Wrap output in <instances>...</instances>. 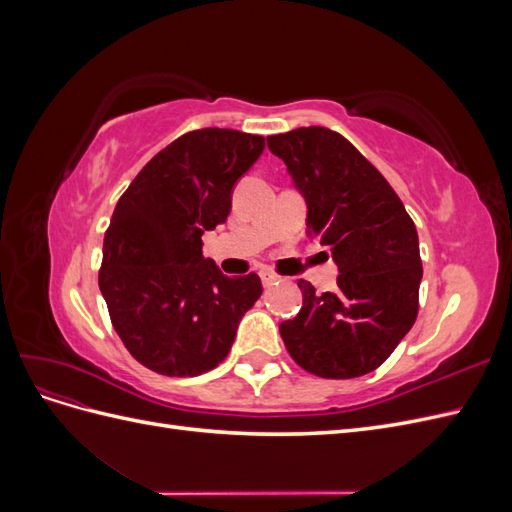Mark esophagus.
I'll list each match as a JSON object with an SVG mask.
<instances>
[{"mask_svg": "<svg viewBox=\"0 0 512 512\" xmlns=\"http://www.w3.org/2000/svg\"><path fill=\"white\" fill-rule=\"evenodd\" d=\"M260 280H262V284H265V288H269V286L280 282V275L273 273L271 269H262V271H260Z\"/></svg>", "mask_w": 512, "mask_h": 512, "instance_id": "esophagus-1", "label": "esophagus"}]
</instances>
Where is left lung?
Returning a JSON list of instances; mask_svg holds the SVG:
<instances>
[{
  "label": "left lung",
  "instance_id": "obj_1",
  "mask_svg": "<svg viewBox=\"0 0 512 512\" xmlns=\"http://www.w3.org/2000/svg\"><path fill=\"white\" fill-rule=\"evenodd\" d=\"M307 200V237L327 245L337 288L299 280L303 307L280 324L286 350L320 378L378 369L412 329L423 265L412 218L380 170L350 141L309 126L267 138Z\"/></svg>",
  "mask_w": 512,
  "mask_h": 512
}]
</instances>
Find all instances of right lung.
<instances>
[{
	"label": "right lung",
	"mask_w": 512,
	"mask_h": 512,
	"mask_svg": "<svg viewBox=\"0 0 512 512\" xmlns=\"http://www.w3.org/2000/svg\"><path fill=\"white\" fill-rule=\"evenodd\" d=\"M265 138L203 128L156 153L121 194L106 228L98 284L123 346L162 376L218 367L262 294L256 273L226 277L203 256L230 192Z\"/></svg>",
	"instance_id": "right-lung-1"
}]
</instances>
